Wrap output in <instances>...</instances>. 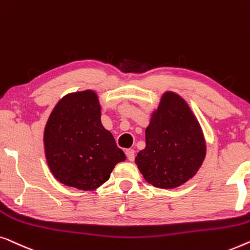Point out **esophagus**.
Returning <instances> with one entry per match:
<instances>
[{
  "label": "esophagus",
  "instance_id": "obj_1",
  "mask_svg": "<svg viewBox=\"0 0 250 250\" xmlns=\"http://www.w3.org/2000/svg\"><path fill=\"white\" fill-rule=\"evenodd\" d=\"M125 155H126V159L132 162L133 160H135V150L131 149V148L126 149L125 150Z\"/></svg>",
  "mask_w": 250,
  "mask_h": 250
}]
</instances>
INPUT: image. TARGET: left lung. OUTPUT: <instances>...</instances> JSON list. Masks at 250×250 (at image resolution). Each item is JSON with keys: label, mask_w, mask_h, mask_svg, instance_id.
<instances>
[{"label": "left lung", "mask_w": 250, "mask_h": 250, "mask_svg": "<svg viewBox=\"0 0 250 250\" xmlns=\"http://www.w3.org/2000/svg\"><path fill=\"white\" fill-rule=\"evenodd\" d=\"M206 154L200 125L188 104L165 93L146 129V147L135 162L148 184L175 188L194 177Z\"/></svg>", "instance_id": "left-lung-1"}]
</instances>
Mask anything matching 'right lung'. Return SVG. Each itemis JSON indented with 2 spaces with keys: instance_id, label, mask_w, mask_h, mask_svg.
I'll return each mask as SVG.
<instances>
[{
  "instance_id": "add662e5",
  "label": "right lung",
  "mask_w": 250,
  "mask_h": 250,
  "mask_svg": "<svg viewBox=\"0 0 250 250\" xmlns=\"http://www.w3.org/2000/svg\"><path fill=\"white\" fill-rule=\"evenodd\" d=\"M45 154L61 184L91 190L108 180L125 156L101 124L96 94L80 91L63 97L50 115L44 132Z\"/></svg>"
}]
</instances>
